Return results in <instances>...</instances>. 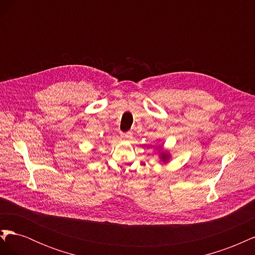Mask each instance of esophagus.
<instances>
[{"mask_svg": "<svg viewBox=\"0 0 255 255\" xmlns=\"http://www.w3.org/2000/svg\"><path fill=\"white\" fill-rule=\"evenodd\" d=\"M120 136H121L122 139H125V140H129L130 138H132V133H130V132L121 133V134H120Z\"/></svg>", "mask_w": 255, "mask_h": 255, "instance_id": "obj_1", "label": "esophagus"}]
</instances>
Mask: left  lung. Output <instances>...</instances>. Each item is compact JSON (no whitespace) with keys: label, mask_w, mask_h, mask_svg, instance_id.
I'll use <instances>...</instances> for the list:
<instances>
[{"label":"left lung","mask_w":255,"mask_h":255,"mask_svg":"<svg viewBox=\"0 0 255 255\" xmlns=\"http://www.w3.org/2000/svg\"><path fill=\"white\" fill-rule=\"evenodd\" d=\"M159 158L161 159V161H164V163H167V161L169 160V158H170V154H169L168 151H165L163 149H159Z\"/></svg>","instance_id":"1"}]
</instances>
